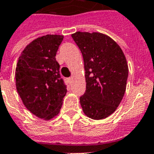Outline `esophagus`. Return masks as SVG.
<instances>
[{
  "label": "esophagus",
  "mask_w": 154,
  "mask_h": 154,
  "mask_svg": "<svg viewBox=\"0 0 154 154\" xmlns=\"http://www.w3.org/2000/svg\"><path fill=\"white\" fill-rule=\"evenodd\" d=\"M68 81H69V82H71V81H73V77H69Z\"/></svg>",
  "instance_id": "34e87169"
}]
</instances>
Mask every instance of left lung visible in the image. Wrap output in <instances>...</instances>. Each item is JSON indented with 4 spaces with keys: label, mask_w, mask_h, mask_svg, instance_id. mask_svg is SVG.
Returning a JSON list of instances; mask_svg holds the SVG:
<instances>
[{
    "label": "left lung",
    "mask_w": 154,
    "mask_h": 154,
    "mask_svg": "<svg viewBox=\"0 0 154 154\" xmlns=\"http://www.w3.org/2000/svg\"><path fill=\"white\" fill-rule=\"evenodd\" d=\"M71 36L82 54L85 70L86 90L80 97L82 110L92 119L107 118L119 107L126 91V57L104 34L77 32Z\"/></svg>",
    "instance_id": "left-lung-1"
}]
</instances>
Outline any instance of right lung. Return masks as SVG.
I'll use <instances>...</instances> for the list:
<instances>
[{"instance_id":"obj_1","label":"right lung","mask_w":154,"mask_h":154,"mask_svg":"<svg viewBox=\"0 0 154 154\" xmlns=\"http://www.w3.org/2000/svg\"><path fill=\"white\" fill-rule=\"evenodd\" d=\"M64 36L47 35L30 42L20 56L16 86L33 115L49 120L59 113L67 89L55 56Z\"/></svg>"}]
</instances>
